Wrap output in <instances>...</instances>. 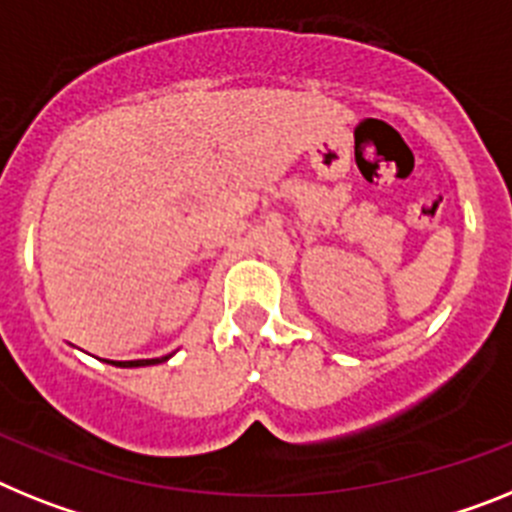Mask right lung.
Returning a JSON list of instances; mask_svg holds the SVG:
<instances>
[{
    "instance_id": "obj_1",
    "label": "right lung",
    "mask_w": 512,
    "mask_h": 512,
    "mask_svg": "<svg viewBox=\"0 0 512 512\" xmlns=\"http://www.w3.org/2000/svg\"><path fill=\"white\" fill-rule=\"evenodd\" d=\"M170 358V355H167ZM167 358H151V361H126V363H115V366H154V363H162L167 361Z\"/></svg>"
}]
</instances>
